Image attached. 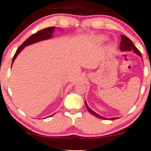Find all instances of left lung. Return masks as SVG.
I'll list each match as a JSON object with an SVG mask.
<instances>
[{
  "instance_id": "8db88e82",
  "label": "left lung",
  "mask_w": 151,
  "mask_h": 151,
  "mask_svg": "<svg viewBox=\"0 0 151 151\" xmlns=\"http://www.w3.org/2000/svg\"><path fill=\"white\" fill-rule=\"evenodd\" d=\"M121 39H122L121 42H120V50H122V51H133L134 53H137V55H139V56L142 57V54H141L140 51H139L137 47L134 46V45L132 43V42L131 40H130L129 38H128L127 37H126V36L124 35H121ZM85 105H86L87 109H88V110L89 111V112H90V114H93V115L95 116H96L97 118L102 119H106V118L101 116V115H99V114H98L95 111H93L92 109H90L86 102H85ZM116 119V118H111L110 119L114 120V119Z\"/></svg>"
}]
</instances>
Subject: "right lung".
<instances>
[{
  "instance_id": "add662e5",
  "label": "right lung",
  "mask_w": 151,
  "mask_h": 151,
  "mask_svg": "<svg viewBox=\"0 0 151 151\" xmlns=\"http://www.w3.org/2000/svg\"><path fill=\"white\" fill-rule=\"evenodd\" d=\"M55 29V27H47V28H45V29H42V30H40L38 31L37 32L33 34L32 35L30 36L29 37H28L23 43L19 47V48L17 49V50L16 51L15 54H14V57H13V59H12V66L14 63V60L16 59V58L17 57V55H19V53L24 48V47L27 46V45H32L33 43H35V42H40V41H42V40H45L47 39H50V38L52 37V34L53 33ZM53 116V115H51ZM49 117V116H48Z\"/></svg>"
}]
</instances>
